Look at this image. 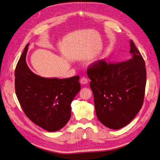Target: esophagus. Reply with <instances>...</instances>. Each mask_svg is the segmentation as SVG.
Listing matches in <instances>:
<instances>
[{"label": "esophagus", "mask_w": 160, "mask_h": 160, "mask_svg": "<svg viewBox=\"0 0 160 160\" xmlns=\"http://www.w3.org/2000/svg\"><path fill=\"white\" fill-rule=\"evenodd\" d=\"M80 82L82 85H85L88 82V79L86 78H82L80 79Z\"/></svg>", "instance_id": "obj_1"}]
</instances>
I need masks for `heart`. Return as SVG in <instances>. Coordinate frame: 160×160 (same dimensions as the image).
Wrapping results in <instances>:
<instances>
[{
    "instance_id": "heart-1",
    "label": "heart",
    "mask_w": 160,
    "mask_h": 160,
    "mask_svg": "<svg viewBox=\"0 0 160 160\" xmlns=\"http://www.w3.org/2000/svg\"><path fill=\"white\" fill-rule=\"evenodd\" d=\"M96 62H97V59H95V60H94V61H92V63H96Z\"/></svg>"
}]
</instances>
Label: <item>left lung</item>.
<instances>
[{
  "instance_id": "1",
  "label": "left lung",
  "mask_w": 160,
  "mask_h": 160,
  "mask_svg": "<svg viewBox=\"0 0 160 160\" xmlns=\"http://www.w3.org/2000/svg\"><path fill=\"white\" fill-rule=\"evenodd\" d=\"M127 61L108 63L100 61L87 69L91 80L97 117L107 127L120 129L141 109L146 84L145 62L132 40Z\"/></svg>"
}]
</instances>
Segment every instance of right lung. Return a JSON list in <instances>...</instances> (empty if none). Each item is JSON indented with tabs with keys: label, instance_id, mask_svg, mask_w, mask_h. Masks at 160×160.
Listing matches in <instances>:
<instances>
[{
	"label": "right lung",
	"instance_id": "add662e5",
	"mask_svg": "<svg viewBox=\"0 0 160 160\" xmlns=\"http://www.w3.org/2000/svg\"><path fill=\"white\" fill-rule=\"evenodd\" d=\"M28 46L15 69L16 94L30 120L48 132H56L70 119L71 104L81 89L79 77L46 78L33 73L26 62Z\"/></svg>",
	"mask_w": 160,
	"mask_h": 160
}]
</instances>
